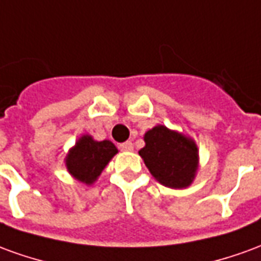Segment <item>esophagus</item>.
Wrapping results in <instances>:
<instances>
[{
	"label": "esophagus",
	"mask_w": 261,
	"mask_h": 261,
	"mask_svg": "<svg viewBox=\"0 0 261 261\" xmlns=\"http://www.w3.org/2000/svg\"><path fill=\"white\" fill-rule=\"evenodd\" d=\"M120 149H121V151H125V152H130V151L134 149V145H133V142L131 141L123 142V144H120Z\"/></svg>",
	"instance_id": "obj_1"
}]
</instances>
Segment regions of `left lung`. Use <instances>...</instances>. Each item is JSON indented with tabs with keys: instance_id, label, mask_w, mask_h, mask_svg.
<instances>
[{
	"instance_id": "1",
	"label": "left lung",
	"mask_w": 261,
	"mask_h": 261,
	"mask_svg": "<svg viewBox=\"0 0 261 261\" xmlns=\"http://www.w3.org/2000/svg\"><path fill=\"white\" fill-rule=\"evenodd\" d=\"M145 147L140 156L161 185L169 189H186L196 179L200 155L192 137L158 124L144 134Z\"/></svg>"
}]
</instances>
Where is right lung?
<instances>
[{"instance_id": "1", "label": "right lung", "mask_w": 261, "mask_h": 261, "mask_svg": "<svg viewBox=\"0 0 261 261\" xmlns=\"http://www.w3.org/2000/svg\"><path fill=\"white\" fill-rule=\"evenodd\" d=\"M117 152L119 149L112 141H96L89 134H84L69 148L64 158L65 168L75 180L92 186Z\"/></svg>"}]
</instances>
